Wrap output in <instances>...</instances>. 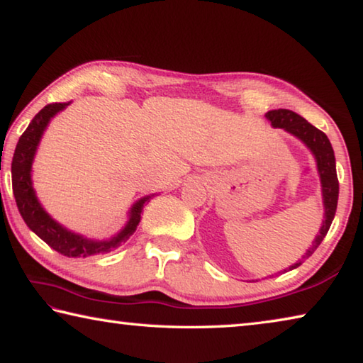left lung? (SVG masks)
Masks as SVG:
<instances>
[{"mask_svg": "<svg viewBox=\"0 0 363 363\" xmlns=\"http://www.w3.org/2000/svg\"><path fill=\"white\" fill-rule=\"evenodd\" d=\"M266 118L272 123L274 128H281L286 133L293 134L294 138L307 145V149L312 152V155L315 157L317 162V169L318 176H320V184H322V196H323V223L320 230H318V235L315 240L312 242V247L307 250V253L296 261L293 266L288 267V270H293L299 267L301 264L304 262L314 251L318 248V245L327 235L331 223H333L336 206H337V194H340V182H337L336 176V162H335V152L333 147H331L327 134L317 130L315 126H312L309 121L304 120L303 116L291 112V110L286 108H279V110H270L266 113ZM286 272V270H284Z\"/></svg>", "mask_w": 363, "mask_h": 363, "instance_id": "8db88e82", "label": "left lung"}]
</instances>
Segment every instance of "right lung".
<instances>
[{"label": "right lung", "instance_id": "1", "mask_svg": "<svg viewBox=\"0 0 363 363\" xmlns=\"http://www.w3.org/2000/svg\"><path fill=\"white\" fill-rule=\"evenodd\" d=\"M67 106L69 104H49L45 108H41L19 138L11 164L12 192H14V199L21 216L26 220L28 229L33 230L43 242H46L57 253L67 257H88L94 255H104L125 245L128 238L136 232L140 223V213H143L145 201L150 200V195L138 200L133 205L126 225L115 237L107 238V240H91V238H86L79 235V233L65 229V227L49 216L38 199H36L32 186V163L48 123Z\"/></svg>", "mask_w": 363, "mask_h": 363}]
</instances>
